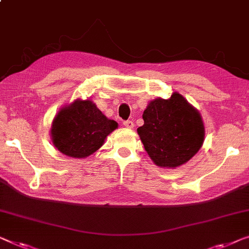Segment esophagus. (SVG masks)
I'll use <instances>...</instances> for the list:
<instances>
[{
    "label": "esophagus",
    "instance_id": "esophagus-1",
    "mask_svg": "<svg viewBox=\"0 0 249 249\" xmlns=\"http://www.w3.org/2000/svg\"><path fill=\"white\" fill-rule=\"evenodd\" d=\"M124 125L125 128L131 129V128H133V125H135V124H133V122L130 121V120H127V121H124Z\"/></svg>",
    "mask_w": 249,
    "mask_h": 249
}]
</instances>
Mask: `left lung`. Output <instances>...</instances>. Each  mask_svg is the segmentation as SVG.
I'll return each instance as SVG.
<instances>
[{
	"label": "left lung",
	"instance_id": "obj_1",
	"mask_svg": "<svg viewBox=\"0 0 249 249\" xmlns=\"http://www.w3.org/2000/svg\"><path fill=\"white\" fill-rule=\"evenodd\" d=\"M143 125L137 129L151 160L163 168L185 164L204 142V124L196 107L178 92L169 99L150 101L142 113Z\"/></svg>",
	"mask_w": 249,
	"mask_h": 249
}]
</instances>
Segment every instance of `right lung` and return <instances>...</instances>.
<instances>
[{"mask_svg":"<svg viewBox=\"0 0 249 249\" xmlns=\"http://www.w3.org/2000/svg\"><path fill=\"white\" fill-rule=\"evenodd\" d=\"M118 128L89 99H76L53 118L50 137L60 153L73 158H86L102 147L104 140Z\"/></svg>","mask_w":249,"mask_h":249,"instance_id":"1","label":"right lung"}]
</instances>
